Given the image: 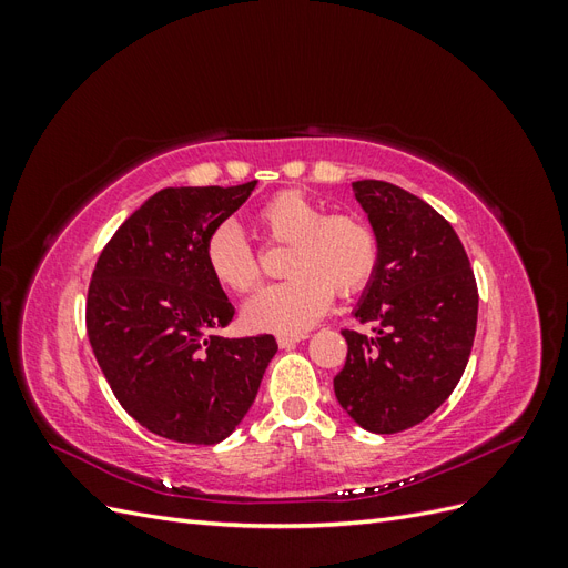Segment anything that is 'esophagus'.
<instances>
[{
    "mask_svg": "<svg viewBox=\"0 0 568 568\" xmlns=\"http://www.w3.org/2000/svg\"><path fill=\"white\" fill-rule=\"evenodd\" d=\"M303 338H307L305 334H282V336H277V343H280V348H294L296 343H301Z\"/></svg>",
    "mask_w": 568,
    "mask_h": 568,
    "instance_id": "esophagus-1",
    "label": "esophagus"
}]
</instances>
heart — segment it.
Returning a JSON list of instances; mask_svg holds the SVG:
<instances>
[{
  "mask_svg": "<svg viewBox=\"0 0 568 568\" xmlns=\"http://www.w3.org/2000/svg\"><path fill=\"white\" fill-rule=\"evenodd\" d=\"M257 225L274 244H291L284 265L291 280L263 288L244 305V322L253 332L288 336L311 329L329 311L334 294H359L379 270L382 242L372 222L355 213L329 215L301 189L267 199ZM203 261L232 294H248L261 284L257 253L232 222H222L205 239Z\"/></svg>",
  "mask_w": 568,
  "mask_h": 568,
  "instance_id": "b5f03b06",
  "label": "heart"
}]
</instances>
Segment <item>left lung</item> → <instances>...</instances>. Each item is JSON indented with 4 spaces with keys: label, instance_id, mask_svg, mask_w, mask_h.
Here are the masks:
<instances>
[{
    "label": "left lung",
    "instance_id": "left-lung-1",
    "mask_svg": "<svg viewBox=\"0 0 568 568\" xmlns=\"http://www.w3.org/2000/svg\"><path fill=\"white\" fill-rule=\"evenodd\" d=\"M382 242V261L343 329L348 355L334 376L341 407L372 434H398L436 412L469 363L478 288L453 225L419 196L382 180L353 182Z\"/></svg>",
    "mask_w": 568,
    "mask_h": 568
}]
</instances>
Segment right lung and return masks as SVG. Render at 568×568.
Wrapping results in <instances>:
<instances>
[{"instance_id": "1", "label": "right lung", "mask_w": 568, "mask_h": 568, "mask_svg": "<svg viewBox=\"0 0 568 568\" xmlns=\"http://www.w3.org/2000/svg\"><path fill=\"white\" fill-rule=\"evenodd\" d=\"M255 189L168 186L115 230L88 291V336L106 382L151 434L215 445L244 419L277 341L225 338L234 307L203 261L209 234Z\"/></svg>"}]
</instances>
